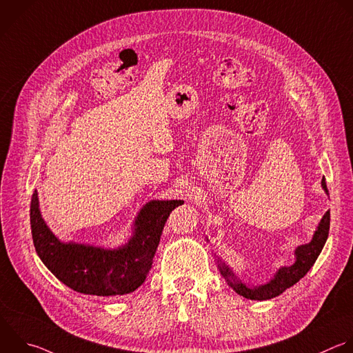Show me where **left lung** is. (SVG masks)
I'll list each match as a JSON object with an SVG mask.
<instances>
[{
    "mask_svg": "<svg viewBox=\"0 0 353 353\" xmlns=\"http://www.w3.org/2000/svg\"><path fill=\"white\" fill-rule=\"evenodd\" d=\"M321 185L324 188V191L328 194L327 185H325V180L323 177L321 180ZM328 231H330V210H327L323 216V219L319 223V227L314 232V236L312 239V241L309 244L301 245L296 248L295 251V256L296 261L292 266L290 268H281L274 279L261 287H247L245 284H243L240 281V279H237L234 276V273L224 265L219 262V269L220 273L223 274V277L227 280L228 285L236 291L239 295H243L247 299H255V301H266V299H272L279 296L280 294H283L287 288L292 287L294 284H296L309 270L310 268L314 265L316 259L319 258L327 237H328Z\"/></svg>",
    "mask_w": 353,
    "mask_h": 353,
    "instance_id": "left-lung-1",
    "label": "left lung"
}]
</instances>
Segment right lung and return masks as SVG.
I'll return each instance as SVG.
<instances>
[{
  "instance_id": "right-lung-1",
  "label": "right lung",
  "mask_w": 353,
  "mask_h": 353,
  "mask_svg": "<svg viewBox=\"0 0 353 353\" xmlns=\"http://www.w3.org/2000/svg\"><path fill=\"white\" fill-rule=\"evenodd\" d=\"M184 201H151L139 213L130 241L117 250L63 244L44 223L37 191L30 203L32 237L37 255L48 270L69 288L97 296L125 295L145 280L161 241L165 223Z\"/></svg>"
}]
</instances>
